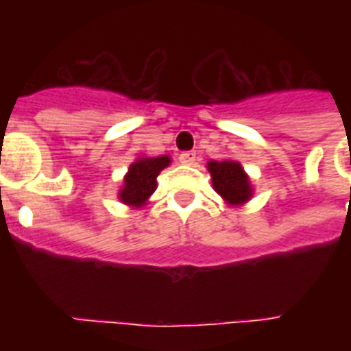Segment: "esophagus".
<instances>
[{"instance_id": "obj_1", "label": "esophagus", "mask_w": 351, "mask_h": 351, "mask_svg": "<svg viewBox=\"0 0 351 351\" xmlns=\"http://www.w3.org/2000/svg\"><path fill=\"white\" fill-rule=\"evenodd\" d=\"M178 160H180L182 164L191 165V164H195V160H197V153H193V151H186V153H182L180 156H178Z\"/></svg>"}]
</instances>
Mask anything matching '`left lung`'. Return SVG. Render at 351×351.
<instances>
[{"instance_id": "left-lung-1", "label": "left lung", "mask_w": 351, "mask_h": 351, "mask_svg": "<svg viewBox=\"0 0 351 351\" xmlns=\"http://www.w3.org/2000/svg\"><path fill=\"white\" fill-rule=\"evenodd\" d=\"M208 169L213 176L215 191L230 204H242L250 200L251 186L244 169L240 167L239 162L224 160V162H215L211 160Z\"/></svg>"}]
</instances>
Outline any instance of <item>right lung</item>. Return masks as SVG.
I'll use <instances>...</instances> for the list:
<instances>
[{"label": "right lung", "mask_w": 351, "mask_h": 351, "mask_svg": "<svg viewBox=\"0 0 351 351\" xmlns=\"http://www.w3.org/2000/svg\"><path fill=\"white\" fill-rule=\"evenodd\" d=\"M169 156L158 158H140L129 167L125 176V186L120 191L121 202L129 206H142L149 195L156 189V176L160 171L169 165Z\"/></svg>", "instance_id": "add662e5"}]
</instances>
